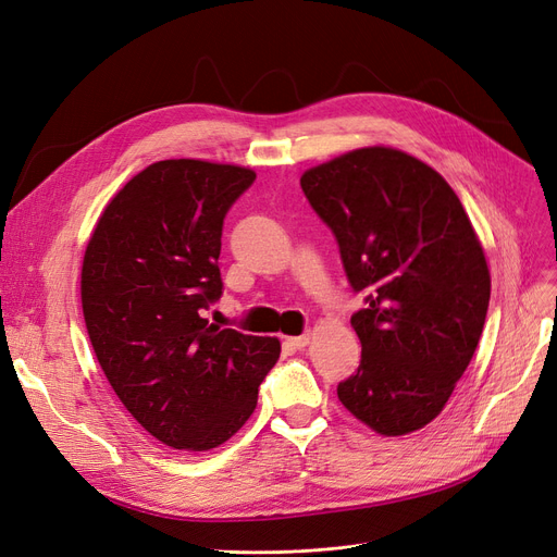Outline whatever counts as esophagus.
Wrapping results in <instances>:
<instances>
[{
    "instance_id": "1",
    "label": "esophagus",
    "mask_w": 557,
    "mask_h": 557,
    "mask_svg": "<svg viewBox=\"0 0 557 557\" xmlns=\"http://www.w3.org/2000/svg\"><path fill=\"white\" fill-rule=\"evenodd\" d=\"M309 344V334H300V336H288L284 338V346L292 350H302Z\"/></svg>"
}]
</instances>
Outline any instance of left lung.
<instances>
[{
  "label": "left lung",
  "mask_w": 557,
  "mask_h": 557,
  "mask_svg": "<svg viewBox=\"0 0 557 557\" xmlns=\"http://www.w3.org/2000/svg\"><path fill=\"white\" fill-rule=\"evenodd\" d=\"M300 186L367 302L338 400L386 437L414 432L444 409L487 319L492 280L469 215L437 171L392 148L336 157Z\"/></svg>",
  "instance_id": "obj_1"
}]
</instances>
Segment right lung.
<instances>
[{"instance_id":"1","label":"right lung","mask_w":557,"mask_h":557,"mask_svg":"<svg viewBox=\"0 0 557 557\" xmlns=\"http://www.w3.org/2000/svg\"><path fill=\"white\" fill-rule=\"evenodd\" d=\"M250 168L157 161L107 205L84 255L82 307L100 367L127 412L161 444L209 450L257 407L280 342L205 319L223 296L230 207Z\"/></svg>"}]
</instances>
